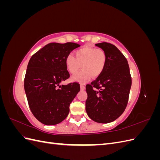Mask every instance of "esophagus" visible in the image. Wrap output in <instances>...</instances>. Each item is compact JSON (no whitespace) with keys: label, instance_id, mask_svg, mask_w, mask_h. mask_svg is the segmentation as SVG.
<instances>
[{"label":"esophagus","instance_id":"34e87169","mask_svg":"<svg viewBox=\"0 0 160 160\" xmlns=\"http://www.w3.org/2000/svg\"><path fill=\"white\" fill-rule=\"evenodd\" d=\"M85 85H81V90H85Z\"/></svg>","mask_w":160,"mask_h":160}]
</instances>
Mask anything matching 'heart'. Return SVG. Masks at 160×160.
Instances as JSON below:
<instances>
[{
    "instance_id": "1",
    "label": "heart",
    "mask_w": 160,
    "mask_h": 160,
    "mask_svg": "<svg viewBox=\"0 0 160 160\" xmlns=\"http://www.w3.org/2000/svg\"><path fill=\"white\" fill-rule=\"evenodd\" d=\"M107 56L102 49L86 46L76 51L75 57L72 54L67 56L65 65L71 74H75L81 67L83 68L72 77V80L85 83L92 75L97 77L103 71Z\"/></svg>"
}]
</instances>
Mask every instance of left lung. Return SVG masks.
<instances>
[{"instance_id": "8db88e82", "label": "left lung", "mask_w": 160, "mask_h": 160, "mask_svg": "<svg viewBox=\"0 0 160 160\" xmlns=\"http://www.w3.org/2000/svg\"><path fill=\"white\" fill-rule=\"evenodd\" d=\"M107 56L103 71L91 84L86 85L85 109L94 122L107 123L118 119L127 107L132 86L126 58L109 42L95 44Z\"/></svg>"}]
</instances>
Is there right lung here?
Masks as SVG:
<instances>
[{
  "label": "right lung",
  "instance_id": "add662e5",
  "mask_svg": "<svg viewBox=\"0 0 160 160\" xmlns=\"http://www.w3.org/2000/svg\"><path fill=\"white\" fill-rule=\"evenodd\" d=\"M79 47L71 42H51L35 52L28 62L24 88L32 113L43 124L51 125L62 122L80 91L77 82L60 85L70 77L66 57Z\"/></svg>",
  "mask_w": 160,
  "mask_h": 160
}]
</instances>
